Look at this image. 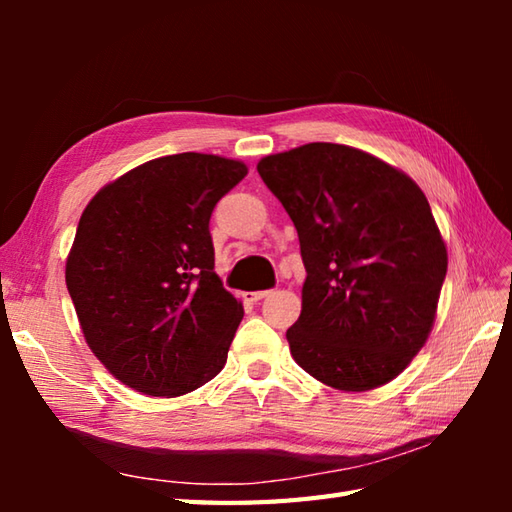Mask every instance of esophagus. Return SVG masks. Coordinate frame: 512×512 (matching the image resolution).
I'll return each mask as SVG.
<instances>
[{
  "mask_svg": "<svg viewBox=\"0 0 512 512\" xmlns=\"http://www.w3.org/2000/svg\"><path fill=\"white\" fill-rule=\"evenodd\" d=\"M264 297H268V290H255V292H244L246 301H262Z\"/></svg>",
  "mask_w": 512,
  "mask_h": 512,
  "instance_id": "34e87169",
  "label": "esophagus"
}]
</instances>
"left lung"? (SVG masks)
Listing matches in <instances>:
<instances>
[{"mask_svg": "<svg viewBox=\"0 0 512 512\" xmlns=\"http://www.w3.org/2000/svg\"><path fill=\"white\" fill-rule=\"evenodd\" d=\"M297 228L306 281L290 354L323 385L369 391L427 343L447 246L407 173L367 151L310 143L257 162Z\"/></svg>", "mask_w": 512, "mask_h": 512, "instance_id": "left-lung-1", "label": "left lung"}]
</instances>
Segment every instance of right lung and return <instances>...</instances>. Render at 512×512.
I'll return each instance as SVG.
<instances>
[{
    "label": "right lung",
    "instance_id": "obj_1",
    "mask_svg": "<svg viewBox=\"0 0 512 512\" xmlns=\"http://www.w3.org/2000/svg\"><path fill=\"white\" fill-rule=\"evenodd\" d=\"M246 173L213 154L162 156L85 206L65 284L85 343L140 394L176 398L222 372L244 308L215 275L209 220Z\"/></svg>",
    "mask_w": 512,
    "mask_h": 512
}]
</instances>
